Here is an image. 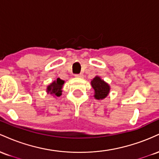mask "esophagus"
Listing matches in <instances>:
<instances>
[{
    "label": "esophagus",
    "mask_w": 159,
    "mask_h": 159,
    "mask_svg": "<svg viewBox=\"0 0 159 159\" xmlns=\"http://www.w3.org/2000/svg\"><path fill=\"white\" fill-rule=\"evenodd\" d=\"M75 77H77V78H83L84 75L82 74V73H80V74H76V75H75Z\"/></svg>",
    "instance_id": "obj_1"
}]
</instances>
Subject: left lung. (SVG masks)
<instances>
[{
  "label": "left lung",
  "instance_id": "left-lung-1",
  "mask_svg": "<svg viewBox=\"0 0 159 159\" xmlns=\"http://www.w3.org/2000/svg\"><path fill=\"white\" fill-rule=\"evenodd\" d=\"M91 85L95 90L94 96L96 99L105 98L110 91L109 85L98 76L95 77L93 80L91 81Z\"/></svg>",
  "mask_w": 159,
  "mask_h": 159
}]
</instances>
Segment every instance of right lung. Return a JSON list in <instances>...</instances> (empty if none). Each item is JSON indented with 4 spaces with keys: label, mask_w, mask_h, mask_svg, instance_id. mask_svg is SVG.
<instances>
[{
    "label": "right lung",
    "mask_w": 159,
    "mask_h": 159,
    "mask_svg": "<svg viewBox=\"0 0 159 159\" xmlns=\"http://www.w3.org/2000/svg\"><path fill=\"white\" fill-rule=\"evenodd\" d=\"M63 84L64 81L58 78L56 81H54L47 87V92L50 94H54L55 96H61L62 93L61 89Z\"/></svg>",
    "instance_id": "right-lung-1"
}]
</instances>
